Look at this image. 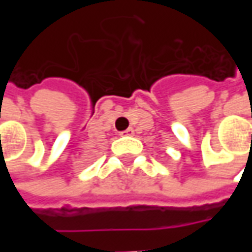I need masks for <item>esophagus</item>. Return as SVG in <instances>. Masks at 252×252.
I'll return each mask as SVG.
<instances>
[{
    "label": "esophagus",
    "mask_w": 252,
    "mask_h": 252,
    "mask_svg": "<svg viewBox=\"0 0 252 252\" xmlns=\"http://www.w3.org/2000/svg\"><path fill=\"white\" fill-rule=\"evenodd\" d=\"M120 135L121 136H132V135H133V129H132V128H128L126 131L121 132Z\"/></svg>",
    "instance_id": "obj_1"
}]
</instances>
